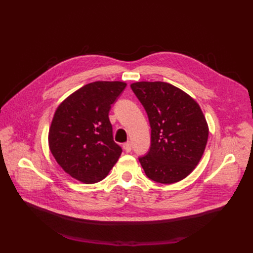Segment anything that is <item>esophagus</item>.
Listing matches in <instances>:
<instances>
[{
  "label": "esophagus",
  "mask_w": 253,
  "mask_h": 253,
  "mask_svg": "<svg viewBox=\"0 0 253 253\" xmlns=\"http://www.w3.org/2000/svg\"><path fill=\"white\" fill-rule=\"evenodd\" d=\"M123 148H124V150H125L126 152H130L131 149H132L131 142H130V141H127L126 143H124V144H123Z\"/></svg>",
  "instance_id": "1"
}]
</instances>
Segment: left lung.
<instances>
[{
    "label": "left lung",
    "mask_w": 253,
    "mask_h": 253,
    "mask_svg": "<svg viewBox=\"0 0 253 253\" xmlns=\"http://www.w3.org/2000/svg\"><path fill=\"white\" fill-rule=\"evenodd\" d=\"M130 88L151 127V146L139 157L144 173L160 184L184 179L199 163L208 142L209 128L200 106L168 83L141 82Z\"/></svg>",
    "instance_id": "1"
}]
</instances>
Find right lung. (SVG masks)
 <instances>
[{"label": "right lung", "mask_w": 253, "mask_h": 253, "mask_svg": "<svg viewBox=\"0 0 253 253\" xmlns=\"http://www.w3.org/2000/svg\"><path fill=\"white\" fill-rule=\"evenodd\" d=\"M126 88L121 82H95L64 100L49 131L51 153L74 178L94 184L107 176L122 154L113 140L112 104Z\"/></svg>", "instance_id": "right-lung-1"}]
</instances>
